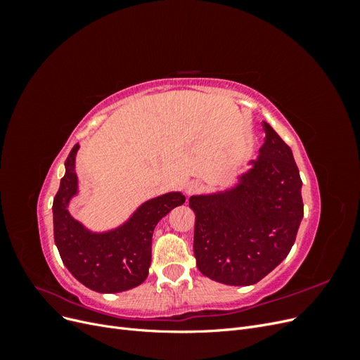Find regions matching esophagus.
<instances>
[{"mask_svg":"<svg viewBox=\"0 0 360 360\" xmlns=\"http://www.w3.org/2000/svg\"><path fill=\"white\" fill-rule=\"evenodd\" d=\"M201 188H202V184L200 181L192 180L186 184V186H184V191H186L188 195H193V193H197L198 191H201Z\"/></svg>","mask_w":360,"mask_h":360,"instance_id":"34e87169","label":"esophagus"}]
</instances>
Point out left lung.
I'll return each instance as SVG.
<instances>
[{"label":"left lung","mask_w":360,"mask_h":360,"mask_svg":"<svg viewBox=\"0 0 360 360\" xmlns=\"http://www.w3.org/2000/svg\"><path fill=\"white\" fill-rule=\"evenodd\" d=\"M264 132L258 159L234 189L189 198L197 266L226 285H252L270 274L288 255L303 217L292 151L267 123Z\"/></svg>","instance_id":"8db88e82"}]
</instances>
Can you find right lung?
<instances>
[{"mask_svg":"<svg viewBox=\"0 0 360 360\" xmlns=\"http://www.w3.org/2000/svg\"><path fill=\"white\" fill-rule=\"evenodd\" d=\"M76 144L66 159V174L53 198V238L64 266L81 284L97 292H120L143 284L151 263L155 226L186 198L169 192L148 200L130 219L108 233H91L75 221L68 205L78 192L75 172Z\"/></svg>","mask_w":360,"mask_h":360,"instance_id":"right-lung-1","label":"right lung"}]
</instances>
